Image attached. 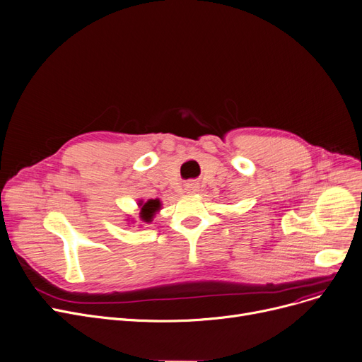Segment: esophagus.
<instances>
[{
    "label": "esophagus",
    "mask_w": 362,
    "mask_h": 362,
    "mask_svg": "<svg viewBox=\"0 0 362 362\" xmlns=\"http://www.w3.org/2000/svg\"><path fill=\"white\" fill-rule=\"evenodd\" d=\"M186 191H189V192L197 191V185H195V183H187V185H186Z\"/></svg>",
    "instance_id": "obj_1"
}]
</instances>
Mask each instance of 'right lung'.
<instances>
[{"mask_svg": "<svg viewBox=\"0 0 362 362\" xmlns=\"http://www.w3.org/2000/svg\"><path fill=\"white\" fill-rule=\"evenodd\" d=\"M160 207H161L160 199H149L142 206V213H140V217H142V220H145V222H151L152 216L155 214V211L160 210Z\"/></svg>", "mask_w": 362, "mask_h": 362, "instance_id": "obj_1", "label": "right lung"}]
</instances>
